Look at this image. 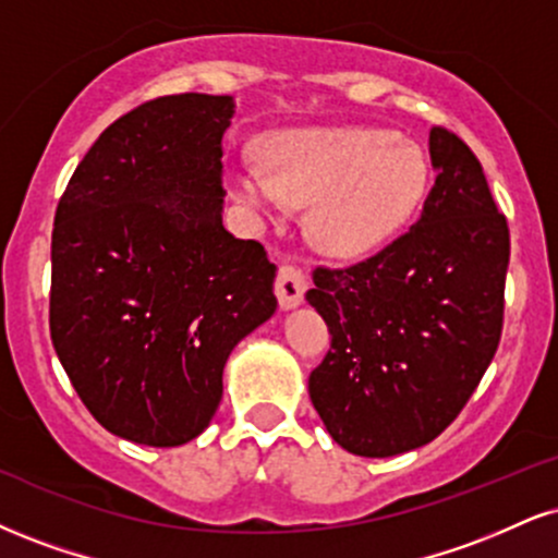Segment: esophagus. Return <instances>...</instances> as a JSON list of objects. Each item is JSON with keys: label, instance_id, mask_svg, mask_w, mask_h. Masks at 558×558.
<instances>
[{"label": "esophagus", "instance_id": "obj_1", "mask_svg": "<svg viewBox=\"0 0 558 558\" xmlns=\"http://www.w3.org/2000/svg\"><path fill=\"white\" fill-rule=\"evenodd\" d=\"M306 288V275L301 272L299 267H280L278 278H275V296L280 301V308H296L301 301H304Z\"/></svg>", "mask_w": 558, "mask_h": 558}]
</instances>
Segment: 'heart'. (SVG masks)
Masks as SVG:
<instances>
[{"mask_svg":"<svg viewBox=\"0 0 558 558\" xmlns=\"http://www.w3.org/2000/svg\"><path fill=\"white\" fill-rule=\"evenodd\" d=\"M259 166L228 171V186L259 220L308 207L306 233L335 259L379 252L413 220L428 190L424 150L379 126H299L259 140Z\"/></svg>","mask_w":558,"mask_h":558,"instance_id":"1","label":"heart"}]
</instances>
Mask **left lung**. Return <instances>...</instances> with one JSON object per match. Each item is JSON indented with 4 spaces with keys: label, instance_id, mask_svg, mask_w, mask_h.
<instances>
[{
    "label": "left lung",
    "instance_id": "left-lung-1",
    "mask_svg": "<svg viewBox=\"0 0 558 558\" xmlns=\"http://www.w3.org/2000/svg\"><path fill=\"white\" fill-rule=\"evenodd\" d=\"M428 156L436 181L418 223L366 262L319 267L306 291L332 335L308 398L332 439L361 458L436 439L501 338L507 218L458 134L434 126Z\"/></svg>",
    "mask_w": 558,
    "mask_h": 558
}]
</instances>
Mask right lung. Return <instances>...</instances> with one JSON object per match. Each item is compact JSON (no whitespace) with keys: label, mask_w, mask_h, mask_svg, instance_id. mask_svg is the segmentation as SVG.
<instances>
[{"label":"right lung","mask_w":558,"mask_h":558,"mask_svg":"<svg viewBox=\"0 0 558 558\" xmlns=\"http://www.w3.org/2000/svg\"><path fill=\"white\" fill-rule=\"evenodd\" d=\"M233 109L181 93L124 113L53 215V351L93 418L134 445L203 434L228 355L278 308L265 246L223 228Z\"/></svg>","instance_id":"add662e5"}]
</instances>
